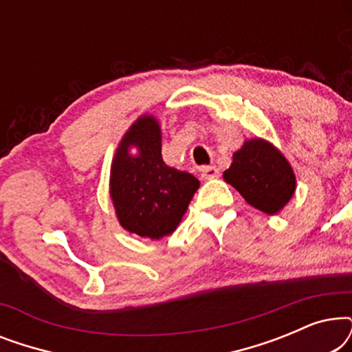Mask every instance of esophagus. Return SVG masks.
Here are the masks:
<instances>
[{"label":"esophagus","mask_w":352,"mask_h":352,"mask_svg":"<svg viewBox=\"0 0 352 352\" xmlns=\"http://www.w3.org/2000/svg\"><path fill=\"white\" fill-rule=\"evenodd\" d=\"M200 173L204 179H214V177H219V170L216 166H201Z\"/></svg>","instance_id":"34e87169"}]
</instances>
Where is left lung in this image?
I'll return each instance as SVG.
<instances>
[{"label": "left lung", "mask_w": 352, "mask_h": 352, "mask_svg": "<svg viewBox=\"0 0 352 352\" xmlns=\"http://www.w3.org/2000/svg\"><path fill=\"white\" fill-rule=\"evenodd\" d=\"M224 181L235 187L247 204L266 214L278 213L295 194L296 186L290 163L263 139L245 141L234 153L232 165L224 171Z\"/></svg>", "instance_id": "1"}]
</instances>
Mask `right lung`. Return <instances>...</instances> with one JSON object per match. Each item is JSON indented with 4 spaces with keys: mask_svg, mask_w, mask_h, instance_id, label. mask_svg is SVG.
<instances>
[{
    "mask_svg": "<svg viewBox=\"0 0 352 352\" xmlns=\"http://www.w3.org/2000/svg\"><path fill=\"white\" fill-rule=\"evenodd\" d=\"M129 146L138 147L136 157L129 155ZM199 186L189 173L165 165L160 126L151 115L124 134L110 171V197L129 232L153 240L173 234Z\"/></svg>",
    "mask_w": 352,
    "mask_h": 352,
    "instance_id": "right-lung-1",
    "label": "right lung"
}]
</instances>
